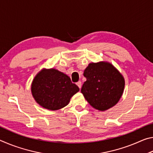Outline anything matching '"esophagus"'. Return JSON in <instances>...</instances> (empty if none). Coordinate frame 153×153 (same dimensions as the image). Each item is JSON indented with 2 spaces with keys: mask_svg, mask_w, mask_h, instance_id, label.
Masks as SVG:
<instances>
[{
  "mask_svg": "<svg viewBox=\"0 0 153 153\" xmlns=\"http://www.w3.org/2000/svg\"><path fill=\"white\" fill-rule=\"evenodd\" d=\"M76 85L77 86L79 87V88H81V86H82V82L81 81H78L76 83Z\"/></svg>",
  "mask_w": 153,
  "mask_h": 153,
  "instance_id": "obj_1",
  "label": "esophagus"
}]
</instances>
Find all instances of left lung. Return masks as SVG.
<instances>
[{
	"label": "left lung",
	"mask_w": 153,
	"mask_h": 153,
	"mask_svg": "<svg viewBox=\"0 0 153 153\" xmlns=\"http://www.w3.org/2000/svg\"><path fill=\"white\" fill-rule=\"evenodd\" d=\"M84 76L86 81L81 92L92 107L102 111L117 104L123 94L125 81L113 65L107 62L90 63Z\"/></svg>",
	"instance_id": "left-lung-1"
}]
</instances>
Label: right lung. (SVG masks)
Listing matches in <instances>:
<instances>
[{"label": "right lung", "instance_id": "1", "mask_svg": "<svg viewBox=\"0 0 153 153\" xmlns=\"http://www.w3.org/2000/svg\"><path fill=\"white\" fill-rule=\"evenodd\" d=\"M32 93L38 104L49 110L65 107L79 89L70 77L55 69H42L33 79Z\"/></svg>", "mask_w": 153, "mask_h": 153}]
</instances>
